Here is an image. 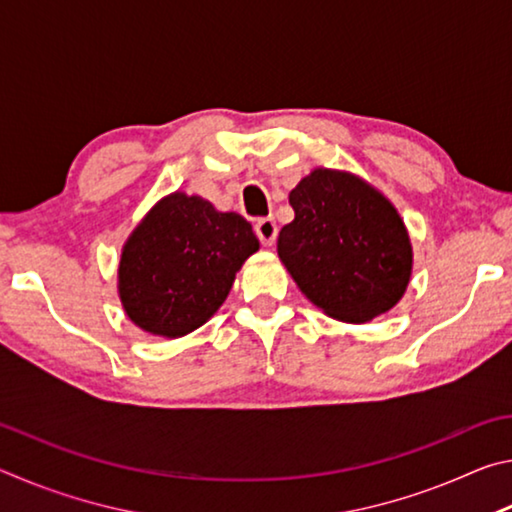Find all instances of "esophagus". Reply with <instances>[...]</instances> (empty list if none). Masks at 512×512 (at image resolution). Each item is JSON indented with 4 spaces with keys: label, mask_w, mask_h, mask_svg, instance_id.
Here are the masks:
<instances>
[{
    "label": "esophagus",
    "mask_w": 512,
    "mask_h": 512,
    "mask_svg": "<svg viewBox=\"0 0 512 512\" xmlns=\"http://www.w3.org/2000/svg\"><path fill=\"white\" fill-rule=\"evenodd\" d=\"M255 235L259 237L264 246H273L275 239H277V225L271 219V216H266V219H259L255 223Z\"/></svg>",
    "instance_id": "1"
}]
</instances>
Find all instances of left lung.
I'll list each match as a JSON object with an SVG mask.
<instances>
[{"instance_id": "left-lung-1", "label": "left lung", "mask_w": 512, "mask_h": 512, "mask_svg": "<svg viewBox=\"0 0 512 512\" xmlns=\"http://www.w3.org/2000/svg\"><path fill=\"white\" fill-rule=\"evenodd\" d=\"M296 219L277 255L300 291L332 318L366 323L397 305L411 244L395 207L357 176L316 169L289 194Z\"/></svg>"}]
</instances>
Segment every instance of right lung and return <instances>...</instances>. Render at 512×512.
I'll return each instance as SVG.
<instances>
[{
    "label": "right lung",
    "mask_w": 512,
    "mask_h": 512,
    "mask_svg": "<svg viewBox=\"0 0 512 512\" xmlns=\"http://www.w3.org/2000/svg\"><path fill=\"white\" fill-rule=\"evenodd\" d=\"M259 248L244 216L216 212L201 196L171 194L146 214L119 262V298L144 332L201 327L228 298L241 264Z\"/></svg>",
    "instance_id": "1"
}]
</instances>
